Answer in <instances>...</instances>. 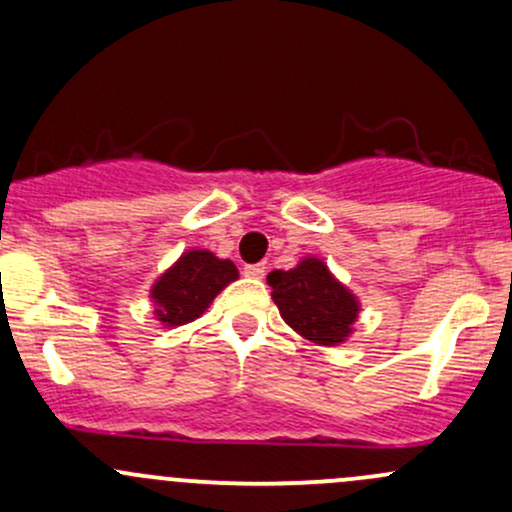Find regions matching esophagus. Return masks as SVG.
<instances>
[{
    "instance_id": "esophagus-1",
    "label": "esophagus",
    "mask_w": 512,
    "mask_h": 512,
    "mask_svg": "<svg viewBox=\"0 0 512 512\" xmlns=\"http://www.w3.org/2000/svg\"><path fill=\"white\" fill-rule=\"evenodd\" d=\"M265 272H267L265 262H257V265L242 267V274H245V277H252V279H262V277H265Z\"/></svg>"
}]
</instances>
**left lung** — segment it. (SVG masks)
Here are the masks:
<instances>
[{
  "mask_svg": "<svg viewBox=\"0 0 512 512\" xmlns=\"http://www.w3.org/2000/svg\"><path fill=\"white\" fill-rule=\"evenodd\" d=\"M279 314L299 336L319 346H338L353 333L358 299L328 272L319 257H304L294 270L267 274Z\"/></svg>",
  "mask_w": 512,
  "mask_h": 512,
  "instance_id": "1",
  "label": "left lung"
}]
</instances>
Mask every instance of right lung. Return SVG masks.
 Masks as SVG:
<instances>
[{"mask_svg":"<svg viewBox=\"0 0 512 512\" xmlns=\"http://www.w3.org/2000/svg\"><path fill=\"white\" fill-rule=\"evenodd\" d=\"M235 279L238 267L230 260H218L208 250L184 252L152 287L157 321L164 326L191 324Z\"/></svg>","mask_w":512,"mask_h":512,"instance_id":"right-lung-1","label":"right lung"}]
</instances>
